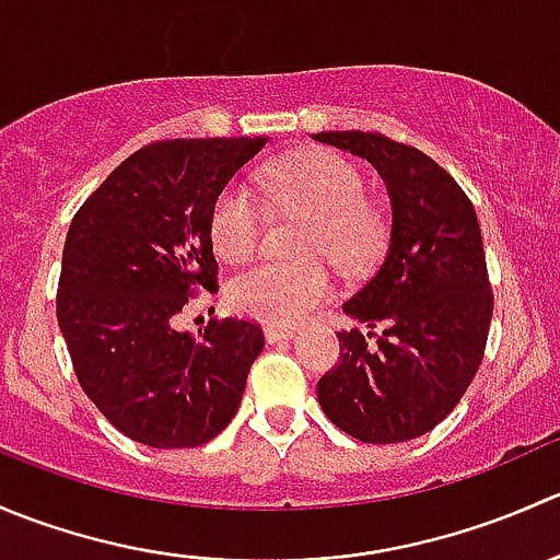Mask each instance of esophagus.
<instances>
[{"label": "esophagus", "instance_id": "esophagus-1", "mask_svg": "<svg viewBox=\"0 0 560 560\" xmlns=\"http://www.w3.org/2000/svg\"><path fill=\"white\" fill-rule=\"evenodd\" d=\"M292 336H295V330H292V327H281V325H268V327H265V338H268L270 343L290 341Z\"/></svg>", "mask_w": 560, "mask_h": 560}]
</instances>
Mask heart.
I'll return each mask as SVG.
<instances>
[{
  "mask_svg": "<svg viewBox=\"0 0 560 560\" xmlns=\"http://www.w3.org/2000/svg\"><path fill=\"white\" fill-rule=\"evenodd\" d=\"M276 206L308 219L301 254H325L341 268H360L380 252L385 222L365 200L363 173L327 149H301L281 156L265 173ZM265 213L244 184H228L211 211L213 252L241 262L257 252ZM332 292L330 273L319 262H262L230 281V306L268 325H298Z\"/></svg>",
  "mask_w": 560,
  "mask_h": 560,
  "instance_id": "obj_1",
  "label": "heart"
}]
</instances>
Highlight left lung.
<instances>
[{"label":"left lung","mask_w":560,"mask_h":560,"mask_svg":"<svg viewBox=\"0 0 560 560\" xmlns=\"http://www.w3.org/2000/svg\"><path fill=\"white\" fill-rule=\"evenodd\" d=\"M314 140L369 160L393 200L385 259L343 303L349 316L385 330L338 332L341 354L316 398L360 442H409L455 409L482 365L493 290L477 211L453 175L415 145L360 129Z\"/></svg>","instance_id":"obj_1"}]
</instances>
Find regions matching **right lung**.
<instances>
[{"instance_id": "right-lung-1", "label": "right lung", "mask_w": 560, "mask_h": 560, "mask_svg": "<svg viewBox=\"0 0 560 560\" xmlns=\"http://www.w3.org/2000/svg\"><path fill=\"white\" fill-rule=\"evenodd\" d=\"M262 145L265 138L156 140L72 217L56 319L78 385L135 442L200 447L238 411L262 327L213 316L195 338L173 319L202 292H219L213 202Z\"/></svg>"}]
</instances>
